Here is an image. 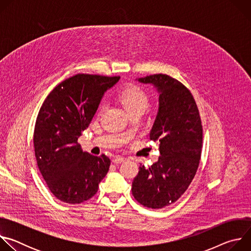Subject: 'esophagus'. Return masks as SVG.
Segmentation results:
<instances>
[{
	"instance_id": "obj_1",
	"label": "esophagus",
	"mask_w": 251,
	"mask_h": 251,
	"mask_svg": "<svg viewBox=\"0 0 251 251\" xmlns=\"http://www.w3.org/2000/svg\"><path fill=\"white\" fill-rule=\"evenodd\" d=\"M125 160H126V158H124V157H122V156H115L114 159H113V163H115V164H120V163L124 162Z\"/></svg>"
}]
</instances>
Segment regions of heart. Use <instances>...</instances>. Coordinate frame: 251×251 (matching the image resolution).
<instances>
[{"instance_id": "1", "label": "heart", "mask_w": 251, "mask_h": 251, "mask_svg": "<svg viewBox=\"0 0 251 251\" xmlns=\"http://www.w3.org/2000/svg\"><path fill=\"white\" fill-rule=\"evenodd\" d=\"M119 100L130 114L143 112L149 105V95L144 89L137 85H131L124 88L119 94ZM103 110L104 104H101L98 109V114H101Z\"/></svg>"}]
</instances>
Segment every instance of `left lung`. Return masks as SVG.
<instances>
[{
    "mask_svg": "<svg viewBox=\"0 0 251 251\" xmlns=\"http://www.w3.org/2000/svg\"><path fill=\"white\" fill-rule=\"evenodd\" d=\"M138 81L154 84L160 93L150 139L158 141L161 156L148 168L140 165L132 195L142 205L157 209L176 201L191 185L201 155L202 125L195 98L182 82L163 74Z\"/></svg>",
    "mask_w": 251,
    "mask_h": 251,
    "instance_id": "8db88e82",
    "label": "left lung"
}]
</instances>
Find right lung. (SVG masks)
<instances>
[{
    "label": "right lung",
    "mask_w": 251,
    "mask_h": 251,
    "mask_svg": "<svg viewBox=\"0 0 251 251\" xmlns=\"http://www.w3.org/2000/svg\"><path fill=\"white\" fill-rule=\"evenodd\" d=\"M119 79L78 74L56 85L41 107L33 131L35 159L48 188L61 201H88L109 170L108 157L83 152L77 140L104 92Z\"/></svg>",
    "instance_id": "add662e5"
}]
</instances>
